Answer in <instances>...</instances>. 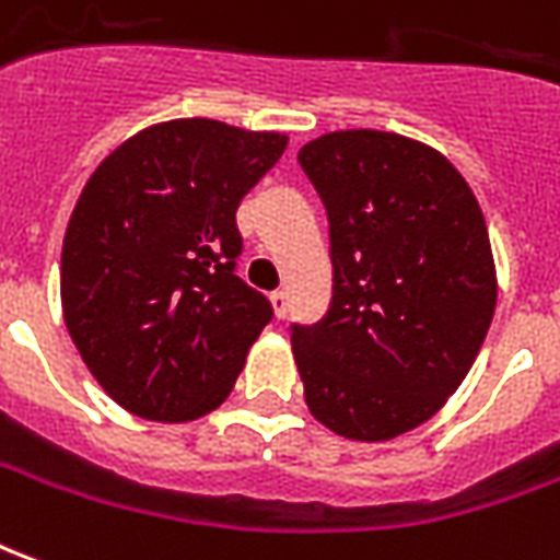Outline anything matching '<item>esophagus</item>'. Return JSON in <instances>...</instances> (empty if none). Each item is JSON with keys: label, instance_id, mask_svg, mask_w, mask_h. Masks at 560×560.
<instances>
[{"label": "esophagus", "instance_id": "34e87169", "mask_svg": "<svg viewBox=\"0 0 560 560\" xmlns=\"http://www.w3.org/2000/svg\"><path fill=\"white\" fill-rule=\"evenodd\" d=\"M271 304H273V313H277V316L283 319V316H287V311H289V295L283 292V289H273Z\"/></svg>", "mask_w": 560, "mask_h": 560}]
</instances>
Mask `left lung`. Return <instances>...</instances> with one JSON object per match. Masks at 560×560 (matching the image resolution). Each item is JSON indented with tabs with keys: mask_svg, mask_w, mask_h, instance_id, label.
<instances>
[{
	"mask_svg": "<svg viewBox=\"0 0 560 560\" xmlns=\"http://www.w3.org/2000/svg\"><path fill=\"white\" fill-rule=\"evenodd\" d=\"M328 217L331 301L292 323L311 413L350 440H392L438 413L486 340L498 283L470 186L438 150L350 129L299 150Z\"/></svg>",
	"mask_w": 560,
	"mask_h": 560,
	"instance_id": "1",
	"label": "left lung"
}]
</instances>
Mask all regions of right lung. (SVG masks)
Instances as JSON below:
<instances>
[{"label": "right lung", "mask_w": 560, "mask_h": 560, "mask_svg": "<svg viewBox=\"0 0 560 560\" xmlns=\"http://www.w3.org/2000/svg\"><path fill=\"white\" fill-rule=\"evenodd\" d=\"M287 138L205 120L150 126L86 180L62 241V313L98 386L129 413L220 407L271 301L237 277V205Z\"/></svg>", "instance_id": "add662e5"}]
</instances>
